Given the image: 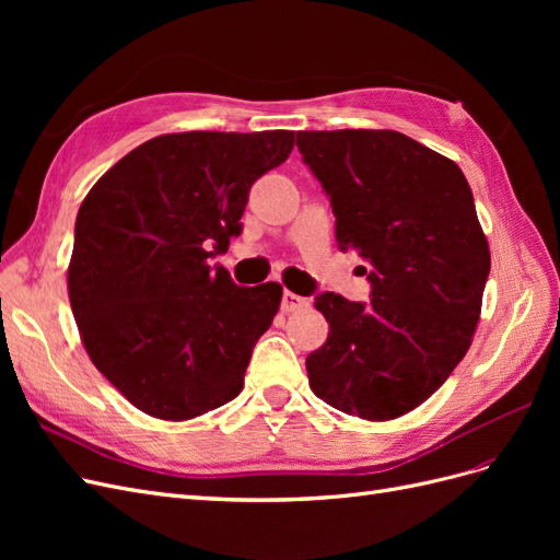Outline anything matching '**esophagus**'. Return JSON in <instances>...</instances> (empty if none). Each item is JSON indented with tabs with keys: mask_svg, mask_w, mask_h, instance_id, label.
Listing matches in <instances>:
<instances>
[{
	"mask_svg": "<svg viewBox=\"0 0 560 560\" xmlns=\"http://www.w3.org/2000/svg\"><path fill=\"white\" fill-rule=\"evenodd\" d=\"M306 306H308V299H303V296H299L294 292H284L282 294V311L284 313H294V311H301V308H306Z\"/></svg>",
	"mask_w": 560,
	"mask_h": 560,
	"instance_id": "1",
	"label": "esophagus"
}]
</instances>
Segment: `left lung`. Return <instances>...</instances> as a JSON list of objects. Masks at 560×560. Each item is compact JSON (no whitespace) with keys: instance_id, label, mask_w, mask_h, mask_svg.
Instances as JSON below:
<instances>
[{"instance_id":"obj_1","label":"left lung","mask_w":560,"mask_h":560,"mask_svg":"<svg viewBox=\"0 0 560 560\" xmlns=\"http://www.w3.org/2000/svg\"><path fill=\"white\" fill-rule=\"evenodd\" d=\"M329 196L336 241L369 264L371 301L325 292L327 343L306 358L313 393L366 420L413 411L465 358L490 273L471 189L451 159L395 130H301Z\"/></svg>"}]
</instances>
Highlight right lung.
Segmentation results:
<instances>
[{"mask_svg":"<svg viewBox=\"0 0 560 560\" xmlns=\"http://www.w3.org/2000/svg\"><path fill=\"white\" fill-rule=\"evenodd\" d=\"M292 147V130L159 135L83 198L72 313L100 374L140 411L189 420L238 397L282 287H241L210 259L241 235L252 184Z\"/></svg>","mask_w":560,"mask_h":560,"instance_id":"add662e5","label":"right lung"}]
</instances>
